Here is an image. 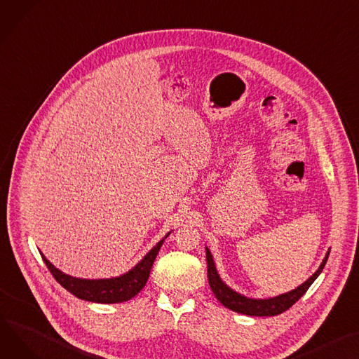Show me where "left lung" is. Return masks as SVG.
<instances>
[{"label":"left lung","instance_id":"obj_1","mask_svg":"<svg viewBox=\"0 0 359 359\" xmlns=\"http://www.w3.org/2000/svg\"><path fill=\"white\" fill-rule=\"evenodd\" d=\"M205 250H206V262H208V281H209V285H210L215 297H217L225 307L232 310V312L248 315V316H259V318L261 316H277V315L285 312L287 309H290L307 292V289L312 285V283L319 277V274L325 269V264H326L329 252H330V250H327L323 261L320 262L319 269L304 283L297 285L296 289H293L287 293L274 296V297H269V299H254V297H247L241 293L235 292L233 289H231L218 274L217 266H215V261H213V257H212L209 248L205 247Z\"/></svg>","mask_w":359,"mask_h":359}]
</instances>
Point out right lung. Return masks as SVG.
Masks as SVG:
<instances>
[{"instance_id": "right-lung-1", "label": "right lung", "mask_w": 359, "mask_h": 359, "mask_svg": "<svg viewBox=\"0 0 359 359\" xmlns=\"http://www.w3.org/2000/svg\"><path fill=\"white\" fill-rule=\"evenodd\" d=\"M170 233L172 231L167 232L164 238H161V240L127 273L116 277H109V278H81V277L69 276L62 270L56 269L52 262L44 257L43 252H40V255L47 269L50 270L52 276L56 278V281L62 285V287H65L69 293L76 296L78 299H82L85 302H93V303H104V304L123 303L137 296L142 290V287H144L149 280L153 262L164 240Z\"/></svg>"}]
</instances>
